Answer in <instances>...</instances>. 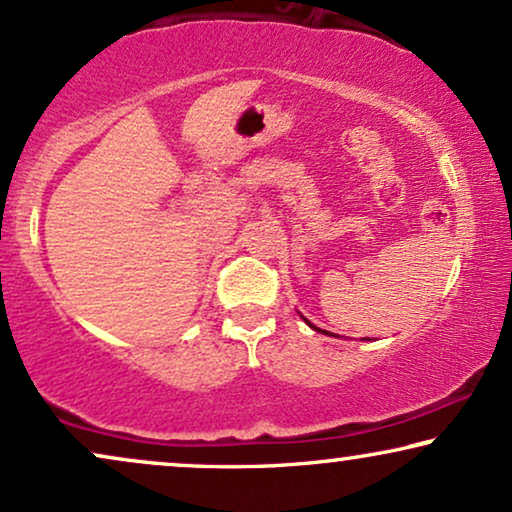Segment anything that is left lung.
I'll use <instances>...</instances> for the list:
<instances>
[{
    "instance_id": "left-lung-1",
    "label": "left lung",
    "mask_w": 512,
    "mask_h": 512,
    "mask_svg": "<svg viewBox=\"0 0 512 512\" xmlns=\"http://www.w3.org/2000/svg\"><path fill=\"white\" fill-rule=\"evenodd\" d=\"M305 322H308V320H305ZM308 324H310V322H308ZM310 327H313V329H315V331H322V329H320V327H315V324H310Z\"/></svg>"
}]
</instances>
